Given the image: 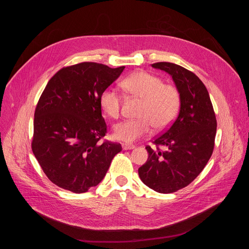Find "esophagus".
Wrapping results in <instances>:
<instances>
[{"label":"esophagus","mask_w":249,"mask_h":249,"mask_svg":"<svg viewBox=\"0 0 249 249\" xmlns=\"http://www.w3.org/2000/svg\"><path fill=\"white\" fill-rule=\"evenodd\" d=\"M122 149H123L124 151L133 150V149H135V146H134V145H130V144H123V145H122Z\"/></svg>","instance_id":"1"}]
</instances>
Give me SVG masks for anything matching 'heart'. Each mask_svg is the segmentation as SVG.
Segmentation results:
<instances>
[{
  "label": "heart",
  "mask_w": 249,
  "mask_h": 249,
  "mask_svg": "<svg viewBox=\"0 0 249 249\" xmlns=\"http://www.w3.org/2000/svg\"><path fill=\"white\" fill-rule=\"evenodd\" d=\"M123 89L131 95L142 99L138 115L140 118L127 119L114 125L115 139L124 143H133L147 135L152 126L156 130L167 128L174 120L179 109V93L171 85L163 84L161 79L138 71L122 82ZM122 97L112 89H105L99 97L101 109L106 115L116 119L120 115Z\"/></svg>",
  "instance_id": "heart-1"
}]
</instances>
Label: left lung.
<instances>
[{
	"instance_id": "left-lung-1",
	"label": "left lung",
	"mask_w": 249,
	"mask_h": 249,
	"mask_svg": "<svg viewBox=\"0 0 249 249\" xmlns=\"http://www.w3.org/2000/svg\"><path fill=\"white\" fill-rule=\"evenodd\" d=\"M166 72L178 90L180 108L171 126L146 147L149 158L139 167L141 180L159 193H172L190 184L204 169L215 145L217 120L202 81L185 68L168 62L152 65Z\"/></svg>"
}]
</instances>
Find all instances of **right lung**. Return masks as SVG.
<instances>
[{
    "instance_id": "obj_1",
    "label": "right lung",
    "mask_w": 249,
    "mask_h": 249,
    "mask_svg": "<svg viewBox=\"0 0 249 249\" xmlns=\"http://www.w3.org/2000/svg\"><path fill=\"white\" fill-rule=\"evenodd\" d=\"M84 62L66 67L51 78L34 113L32 152L57 186L84 193L96 186L120 144L99 140L106 124L101 115V92L124 70Z\"/></svg>"
}]
</instances>
